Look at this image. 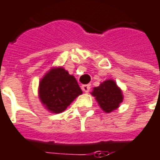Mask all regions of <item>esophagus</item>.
<instances>
[{
  "instance_id": "34e87169",
  "label": "esophagus",
  "mask_w": 160,
  "mask_h": 160,
  "mask_svg": "<svg viewBox=\"0 0 160 160\" xmlns=\"http://www.w3.org/2000/svg\"><path fill=\"white\" fill-rule=\"evenodd\" d=\"M81 89L85 92H88L89 90H90V86L89 85H83V86H81Z\"/></svg>"
}]
</instances>
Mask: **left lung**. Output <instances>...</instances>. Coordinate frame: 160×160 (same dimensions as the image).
<instances>
[{"label":"left lung","instance_id":"1","mask_svg":"<svg viewBox=\"0 0 160 160\" xmlns=\"http://www.w3.org/2000/svg\"><path fill=\"white\" fill-rule=\"evenodd\" d=\"M91 94L95 98L99 107L107 113L118 109L123 102L122 90L113 80H107L99 87L93 88Z\"/></svg>","mask_w":160,"mask_h":160}]
</instances>
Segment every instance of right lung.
Here are the masks:
<instances>
[{"label": "right lung", "instance_id": "obj_1", "mask_svg": "<svg viewBox=\"0 0 160 160\" xmlns=\"http://www.w3.org/2000/svg\"><path fill=\"white\" fill-rule=\"evenodd\" d=\"M39 99L48 111H65L82 93L76 79L62 67H54L45 73L39 83Z\"/></svg>", "mask_w": 160, "mask_h": 160}]
</instances>
